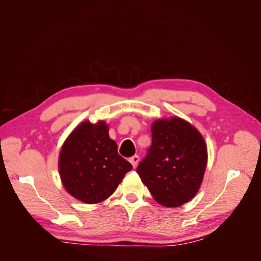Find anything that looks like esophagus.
Returning <instances> with one entry per match:
<instances>
[{"mask_svg": "<svg viewBox=\"0 0 261 261\" xmlns=\"http://www.w3.org/2000/svg\"><path fill=\"white\" fill-rule=\"evenodd\" d=\"M129 162L132 163L134 168H136L138 162H139V156L138 155H133L132 158H129Z\"/></svg>", "mask_w": 261, "mask_h": 261, "instance_id": "obj_1", "label": "esophagus"}]
</instances>
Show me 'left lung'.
I'll return each instance as SVG.
<instances>
[{
  "mask_svg": "<svg viewBox=\"0 0 261 261\" xmlns=\"http://www.w3.org/2000/svg\"><path fill=\"white\" fill-rule=\"evenodd\" d=\"M151 134V147L137 173L156 202L179 207L199 191L208 161L207 145L199 130L178 116L158 118Z\"/></svg>",
  "mask_w": 261,
  "mask_h": 261,
  "instance_id": "8db88e82",
  "label": "left lung"
}]
</instances>
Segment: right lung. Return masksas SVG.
<instances>
[{"instance_id": "right-lung-1", "label": "right lung", "mask_w": 261, "mask_h": 261, "mask_svg": "<svg viewBox=\"0 0 261 261\" xmlns=\"http://www.w3.org/2000/svg\"><path fill=\"white\" fill-rule=\"evenodd\" d=\"M132 164L117 153L105 121H85L74 128L59 155V173L66 192L85 203L108 199Z\"/></svg>"}]
</instances>
